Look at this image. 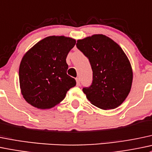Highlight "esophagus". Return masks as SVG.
I'll return each mask as SVG.
<instances>
[{
	"instance_id": "obj_1",
	"label": "esophagus",
	"mask_w": 152,
	"mask_h": 152,
	"mask_svg": "<svg viewBox=\"0 0 152 152\" xmlns=\"http://www.w3.org/2000/svg\"><path fill=\"white\" fill-rule=\"evenodd\" d=\"M76 84H77V86H80V79H79V78H76Z\"/></svg>"
}]
</instances>
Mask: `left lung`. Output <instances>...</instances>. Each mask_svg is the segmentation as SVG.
<instances>
[{"instance_id":"obj_1","label":"left lung","mask_w":152,"mask_h":152,"mask_svg":"<svg viewBox=\"0 0 152 152\" xmlns=\"http://www.w3.org/2000/svg\"><path fill=\"white\" fill-rule=\"evenodd\" d=\"M76 47L89 59L93 72L91 86L83 88L87 98L101 109L117 108L132 87V69L126 54L119 44L103 34L78 40Z\"/></svg>"}]
</instances>
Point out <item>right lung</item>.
Here are the masks:
<instances>
[{"label":"right lung","instance_id":"right-lung-1","mask_svg":"<svg viewBox=\"0 0 152 152\" xmlns=\"http://www.w3.org/2000/svg\"><path fill=\"white\" fill-rule=\"evenodd\" d=\"M76 40L52 36L38 41L25 54L19 69L21 93L29 104L49 109L60 103L76 85L67 74L66 57Z\"/></svg>","mask_w":152,"mask_h":152}]
</instances>
